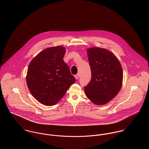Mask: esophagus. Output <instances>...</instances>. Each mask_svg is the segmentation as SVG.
<instances>
[{
  "label": "esophagus",
  "instance_id": "1",
  "mask_svg": "<svg viewBox=\"0 0 149 149\" xmlns=\"http://www.w3.org/2000/svg\"><path fill=\"white\" fill-rule=\"evenodd\" d=\"M75 78H76V79H78L79 78V74L75 75Z\"/></svg>",
  "mask_w": 149,
  "mask_h": 149
}]
</instances>
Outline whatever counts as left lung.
I'll return each instance as SVG.
<instances>
[{
	"instance_id": "8db88e82",
	"label": "left lung",
	"mask_w": 149,
	"mask_h": 149,
	"mask_svg": "<svg viewBox=\"0 0 149 149\" xmlns=\"http://www.w3.org/2000/svg\"><path fill=\"white\" fill-rule=\"evenodd\" d=\"M91 79L84 87L87 98L94 104L103 105L113 99L123 81L121 65L111 51L100 47L87 49Z\"/></svg>"
}]
</instances>
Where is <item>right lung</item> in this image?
<instances>
[{
  "label": "right lung",
  "mask_w": 149,
  "mask_h": 149,
  "mask_svg": "<svg viewBox=\"0 0 149 149\" xmlns=\"http://www.w3.org/2000/svg\"><path fill=\"white\" fill-rule=\"evenodd\" d=\"M66 49L56 46L39 53L30 62L27 72L28 88L33 97L46 106L57 103L75 82L63 58Z\"/></svg>",
  "instance_id": "right-lung-1"
}]
</instances>
